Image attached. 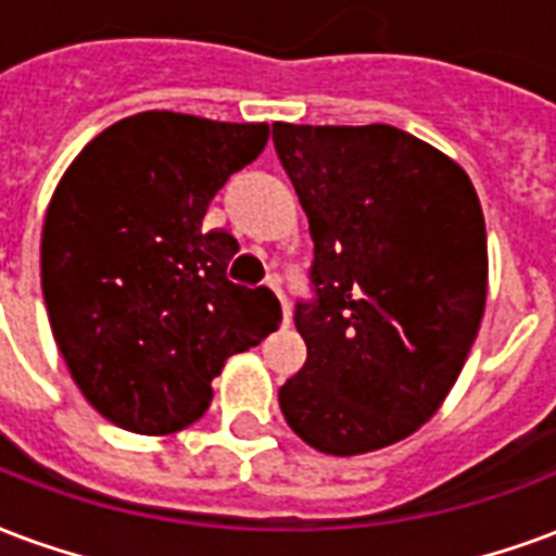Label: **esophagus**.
<instances>
[{"label":"esophagus","instance_id":"34e87169","mask_svg":"<svg viewBox=\"0 0 556 556\" xmlns=\"http://www.w3.org/2000/svg\"><path fill=\"white\" fill-rule=\"evenodd\" d=\"M267 289L274 291V294H277V298H279V303H282V320L289 324V320H291V306H289V300H286V294H282V289H279L277 279H270V282H267Z\"/></svg>","mask_w":556,"mask_h":556}]
</instances>
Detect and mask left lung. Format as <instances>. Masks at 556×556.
Returning a JSON list of instances; mask_svg holds the SVG:
<instances>
[{
  "label": "left lung",
  "mask_w": 556,
  "mask_h": 556,
  "mask_svg": "<svg viewBox=\"0 0 556 556\" xmlns=\"http://www.w3.org/2000/svg\"><path fill=\"white\" fill-rule=\"evenodd\" d=\"M315 241V300L294 327L306 365L279 409L309 447L356 456L430 421L486 309L483 208L445 152L386 123H274Z\"/></svg>",
  "instance_id": "1"
}]
</instances>
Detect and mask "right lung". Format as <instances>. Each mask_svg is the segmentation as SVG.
I'll return each mask as SVG.
<instances>
[{"instance_id": "1", "label": "right lung", "mask_w": 556, "mask_h": 556, "mask_svg": "<svg viewBox=\"0 0 556 556\" xmlns=\"http://www.w3.org/2000/svg\"><path fill=\"white\" fill-rule=\"evenodd\" d=\"M267 123L141 111L100 131L49 200L40 286L79 392L111 425L167 435L212 404L229 356L279 327L267 289L226 279L229 232H203L226 179L256 162Z\"/></svg>"}]
</instances>
